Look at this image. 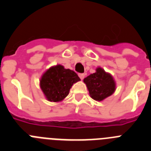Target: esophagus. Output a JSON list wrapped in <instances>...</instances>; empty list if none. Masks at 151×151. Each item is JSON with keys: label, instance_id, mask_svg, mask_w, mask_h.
I'll use <instances>...</instances> for the list:
<instances>
[{"label": "esophagus", "instance_id": "34e87169", "mask_svg": "<svg viewBox=\"0 0 151 151\" xmlns=\"http://www.w3.org/2000/svg\"><path fill=\"white\" fill-rule=\"evenodd\" d=\"M85 75L84 74V73H81V74L78 75V76H79V78H81V79H82V80L84 78H85Z\"/></svg>", "mask_w": 151, "mask_h": 151}]
</instances>
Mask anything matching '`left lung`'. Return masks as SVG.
Segmentation results:
<instances>
[{
    "instance_id": "obj_1",
    "label": "left lung",
    "mask_w": 151,
    "mask_h": 151,
    "mask_svg": "<svg viewBox=\"0 0 151 151\" xmlns=\"http://www.w3.org/2000/svg\"><path fill=\"white\" fill-rule=\"evenodd\" d=\"M90 97L97 101H102L115 92L116 85L113 76L106 73L101 67H97L96 72L84 78Z\"/></svg>"
}]
</instances>
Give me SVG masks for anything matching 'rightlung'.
Instances as JSON below:
<instances>
[{
  "instance_id": "obj_1",
  "label": "right lung",
  "mask_w": 151,
  "mask_h": 151,
  "mask_svg": "<svg viewBox=\"0 0 151 151\" xmlns=\"http://www.w3.org/2000/svg\"><path fill=\"white\" fill-rule=\"evenodd\" d=\"M80 80L74 71L57 64L47 69L41 76L40 88L47 101L60 102L69 94L73 84Z\"/></svg>"
}]
</instances>
